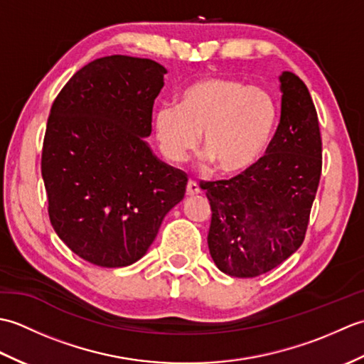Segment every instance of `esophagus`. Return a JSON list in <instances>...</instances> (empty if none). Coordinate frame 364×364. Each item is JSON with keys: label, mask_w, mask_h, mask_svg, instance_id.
I'll return each instance as SVG.
<instances>
[{"label": "esophagus", "mask_w": 364, "mask_h": 364, "mask_svg": "<svg viewBox=\"0 0 364 364\" xmlns=\"http://www.w3.org/2000/svg\"><path fill=\"white\" fill-rule=\"evenodd\" d=\"M186 192H188V196H197V194H200L198 183L196 180H189L188 186H186Z\"/></svg>", "instance_id": "1"}]
</instances>
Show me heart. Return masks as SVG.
Wrapping results in <instances>:
<instances>
[{
	"mask_svg": "<svg viewBox=\"0 0 364 364\" xmlns=\"http://www.w3.org/2000/svg\"><path fill=\"white\" fill-rule=\"evenodd\" d=\"M277 117L267 92L230 78H203L181 92L178 107H159L154 131L168 161L183 162L203 134V150L215 168L239 173L264 154Z\"/></svg>",
	"mask_w": 364,
	"mask_h": 364,
	"instance_id": "1",
	"label": "heart"
}]
</instances>
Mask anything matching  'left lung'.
I'll use <instances>...</instances> for the list:
<instances>
[{"mask_svg":"<svg viewBox=\"0 0 364 364\" xmlns=\"http://www.w3.org/2000/svg\"><path fill=\"white\" fill-rule=\"evenodd\" d=\"M282 115L266 154L230 180L200 184L211 205L210 253L223 274L269 272L301 245L322 172L318 112L305 82L283 72Z\"/></svg>","mask_w":364,"mask_h":364,"instance_id":"left-lung-1","label":"left lung"}]
</instances>
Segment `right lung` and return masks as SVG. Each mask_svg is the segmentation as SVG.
Here are the masks:
<instances>
[{
	"mask_svg": "<svg viewBox=\"0 0 364 364\" xmlns=\"http://www.w3.org/2000/svg\"><path fill=\"white\" fill-rule=\"evenodd\" d=\"M164 73L151 59L100 58L53 102L41 166L50 222L68 249L95 266L141 259L186 192L188 176L144 141Z\"/></svg>",
	"mask_w": 364,
	"mask_h": 364,
	"instance_id": "obj_1",
	"label": "right lung"
}]
</instances>
